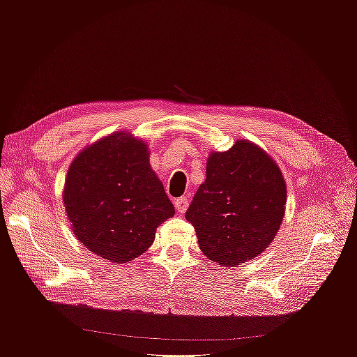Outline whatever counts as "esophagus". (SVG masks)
Wrapping results in <instances>:
<instances>
[{
	"label": "esophagus",
	"mask_w": 357,
	"mask_h": 357,
	"mask_svg": "<svg viewBox=\"0 0 357 357\" xmlns=\"http://www.w3.org/2000/svg\"><path fill=\"white\" fill-rule=\"evenodd\" d=\"M188 204H189V201H188L186 197H181V198H178V199L174 201L176 210H177L178 213H185L186 208H188Z\"/></svg>",
	"instance_id": "esophagus-1"
}]
</instances>
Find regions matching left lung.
I'll return each instance as SVG.
<instances>
[{"label":"left lung","instance_id":"obj_1","mask_svg":"<svg viewBox=\"0 0 357 357\" xmlns=\"http://www.w3.org/2000/svg\"><path fill=\"white\" fill-rule=\"evenodd\" d=\"M207 176L186 211L199 248L210 261L235 266L261 255L282 225L286 183L261 147L236 142L214 152Z\"/></svg>","mask_w":357,"mask_h":357}]
</instances>
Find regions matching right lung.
Segmentation results:
<instances>
[{"label":"right lung","instance_id":"right-lung-1","mask_svg":"<svg viewBox=\"0 0 357 357\" xmlns=\"http://www.w3.org/2000/svg\"><path fill=\"white\" fill-rule=\"evenodd\" d=\"M62 198L80 243L116 264L143 255L158 226L176 213L150 168L146 143L125 132L79 153L68 168Z\"/></svg>","mask_w":357,"mask_h":357}]
</instances>
